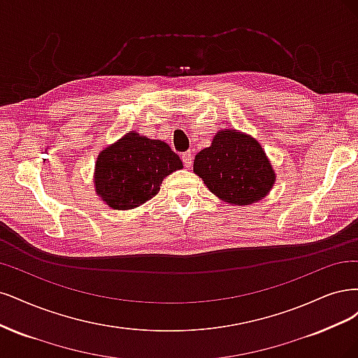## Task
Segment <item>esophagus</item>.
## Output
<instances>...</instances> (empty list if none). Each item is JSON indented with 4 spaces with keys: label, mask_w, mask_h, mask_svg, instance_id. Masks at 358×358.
I'll use <instances>...</instances> for the list:
<instances>
[{
    "label": "esophagus",
    "mask_w": 358,
    "mask_h": 358,
    "mask_svg": "<svg viewBox=\"0 0 358 358\" xmlns=\"http://www.w3.org/2000/svg\"><path fill=\"white\" fill-rule=\"evenodd\" d=\"M181 160H182L184 166H186V168H190V166H192V160H193V153H192V152L182 153V155H181Z\"/></svg>",
    "instance_id": "esophagus-1"
}]
</instances>
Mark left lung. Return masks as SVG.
<instances>
[{"mask_svg":"<svg viewBox=\"0 0 358 358\" xmlns=\"http://www.w3.org/2000/svg\"><path fill=\"white\" fill-rule=\"evenodd\" d=\"M193 172L217 198L232 205L263 199L275 182V172L262 145L235 129L217 132L211 145L194 156Z\"/></svg>","mask_w":358,"mask_h":358,"instance_id":"obj_1","label":"left lung"}]
</instances>
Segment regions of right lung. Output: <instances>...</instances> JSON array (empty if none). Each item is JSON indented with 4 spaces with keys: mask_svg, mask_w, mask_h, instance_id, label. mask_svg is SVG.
<instances>
[{
    "mask_svg": "<svg viewBox=\"0 0 358 358\" xmlns=\"http://www.w3.org/2000/svg\"><path fill=\"white\" fill-rule=\"evenodd\" d=\"M181 168L166 143L131 131L99 153L95 190L113 210H132L156 196L164 178Z\"/></svg>",
    "mask_w": 358,
    "mask_h": 358,
    "instance_id": "1",
    "label": "right lung"
}]
</instances>
